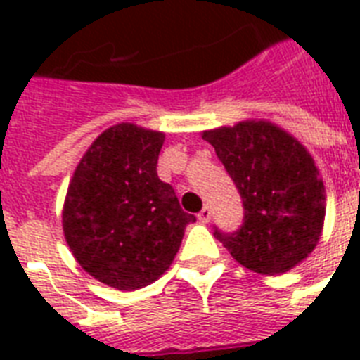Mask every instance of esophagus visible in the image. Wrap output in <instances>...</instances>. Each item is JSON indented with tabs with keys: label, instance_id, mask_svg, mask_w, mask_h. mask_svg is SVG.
<instances>
[{
	"label": "esophagus",
	"instance_id": "1",
	"mask_svg": "<svg viewBox=\"0 0 360 360\" xmlns=\"http://www.w3.org/2000/svg\"><path fill=\"white\" fill-rule=\"evenodd\" d=\"M198 219H200V222H203V224H207L209 220H211V209L205 205V207L200 211V214H198Z\"/></svg>",
	"mask_w": 360,
	"mask_h": 360
}]
</instances>
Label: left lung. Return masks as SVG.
<instances>
[{
  "mask_svg": "<svg viewBox=\"0 0 360 360\" xmlns=\"http://www.w3.org/2000/svg\"><path fill=\"white\" fill-rule=\"evenodd\" d=\"M243 198L236 233L214 230L231 257L254 273L282 274L316 248L325 220V185L312 155L269 121L203 130Z\"/></svg>",
  "mask_w": 360,
  "mask_h": 360,
  "instance_id": "8db88e82",
  "label": "left lung"
}]
</instances>
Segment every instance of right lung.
I'll return each instance as SVG.
<instances>
[{
	"label": "right lung",
	"mask_w": 360,
	"mask_h": 360,
	"mask_svg": "<svg viewBox=\"0 0 360 360\" xmlns=\"http://www.w3.org/2000/svg\"><path fill=\"white\" fill-rule=\"evenodd\" d=\"M164 132L134 123L110 127L93 141L70 179L63 233L82 269L115 290L153 284L174 262L186 224L157 162Z\"/></svg>",
	"instance_id": "obj_1"
}]
</instances>
